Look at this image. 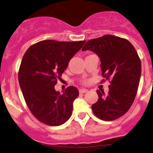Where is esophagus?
Returning <instances> with one entry per match:
<instances>
[{
  "label": "esophagus",
  "instance_id": "1",
  "mask_svg": "<svg viewBox=\"0 0 153 153\" xmlns=\"http://www.w3.org/2000/svg\"><path fill=\"white\" fill-rule=\"evenodd\" d=\"M87 91H88V90H87V89H80V90H79V92H80V94H83V93L87 92Z\"/></svg>",
  "mask_w": 153,
  "mask_h": 153
}]
</instances>
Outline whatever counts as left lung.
<instances>
[{"mask_svg":"<svg viewBox=\"0 0 153 153\" xmlns=\"http://www.w3.org/2000/svg\"><path fill=\"white\" fill-rule=\"evenodd\" d=\"M90 50L101 61L102 75L111 80L109 91L97 89V102L91 106L97 117L112 121L127 113L137 93L141 74V63L131 42L112 35L88 40L82 51Z\"/></svg>","mask_w":153,"mask_h":153,"instance_id":"obj_1","label":"left lung"}]
</instances>
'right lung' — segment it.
Returning <instances> with one entry per match:
<instances>
[{
	"label": "right lung",
	"mask_w": 153,
	"mask_h": 153,
	"mask_svg": "<svg viewBox=\"0 0 153 153\" xmlns=\"http://www.w3.org/2000/svg\"><path fill=\"white\" fill-rule=\"evenodd\" d=\"M85 42L43 40L30 46L22 58L18 76L20 88L31 113L45 125H62L72 114L78 89L69 86L60 93L54 86Z\"/></svg>",
	"instance_id": "add662e5"
}]
</instances>
